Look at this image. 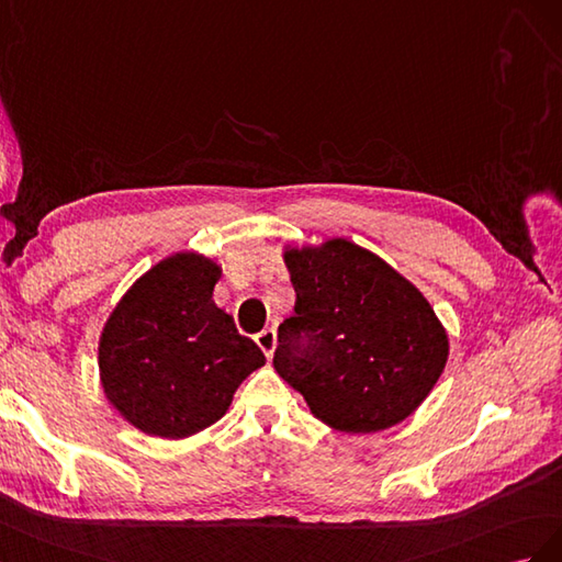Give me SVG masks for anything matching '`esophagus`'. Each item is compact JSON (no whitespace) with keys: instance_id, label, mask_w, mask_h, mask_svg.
<instances>
[{"instance_id":"1","label":"esophagus","mask_w":562,"mask_h":562,"mask_svg":"<svg viewBox=\"0 0 562 562\" xmlns=\"http://www.w3.org/2000/svg\"><path fill=\"white\" fill-rule=\"evenodd\" d=\"M256 344H259V348L266 352V358H272V352H276V346H278L276 329H263L256 334Z\"/></svg>"}]
</instances>
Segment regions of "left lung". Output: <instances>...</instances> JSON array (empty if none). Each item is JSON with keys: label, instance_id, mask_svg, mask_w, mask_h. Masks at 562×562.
<instances>
[{"label": "left lung", "instance_id": "8db88e82", "mask_svg": "<svg viewBox=\"0 0 562 562\" xmlns=\"http://www.w3.org/2000/svg\"><path fill=\"white\" fill-rule=\"evenodd\" d=\"M284 263L296 303L278 329L276 372L336 430L376 432L405 422L450 356L426 296L344 237L290 247Z\"/></svg>", "mask_w": 562, "mask_h": 562}]
</instances>
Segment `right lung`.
I'll list each match as a JSON object with an SVG mask.
<instances>
[{"instance_id":"right-lung-1","label":"right lung","mask_w":562,"mask_h":562,"mask_svg":"<svg viewBox=\"0 0 562 562\" xmlns=\"http://www.w3.org/2000/svg\"><path fill=\"white\" fill-rule=\"evenodd\" d=\"M221 266L179 251L153 266L110 313L99 341L105 397L148 436H195L228 412L266 356L214 303Z\"/></svg>"}]
</instances>
